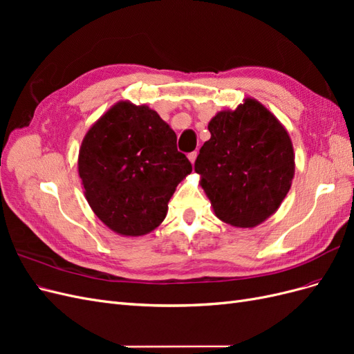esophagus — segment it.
Instances as JSON below:
<instances>
[{
	"instance_id": "34e87169",
	"label": "esophagus",
	"mask_w": 354,
	"mask_h": 354,
	"mask_svg": "<svg viewBox=\"0 0 354 354\" xmlns=\"http://www.w3.org/2000/svg\"><path fill=\"white\" fill-rule=\"evenodd\" d=\"M196 156H198V153H196V152H192V153H189V155H187V158H189V160H190V164H192V165L195 164Z\"/></svg>"
}]
</instances>
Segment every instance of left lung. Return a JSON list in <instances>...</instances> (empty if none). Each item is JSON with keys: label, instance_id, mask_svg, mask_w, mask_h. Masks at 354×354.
I'll use <instances>...</instances> for the list:
<instances>
[{"label": "left lung", "instance_id": "1", "mask_svg": "<svg viewBox=\"0 0 354 354\" xmlns=\"http://www.w3.org/2000/svg\"><path fill=\"white\" fill-rule=\"evenodd\" d=\"M211 138L195 160L199 185L214 214L251 229L281 207L295 174L291 137L281 121L252 97L208 122Z\"/></svg>", "mask_w": 354, "mask_h": 354}]
</instances>
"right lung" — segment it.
<instances>
[{
    "label": "right lung",
    "instance_id": "1",
    "mask_svg": "<svg viewBox=\"0 0 354 354\" xmlns=\"http://www.w3.org/2000/svg\"><path fill=\"white\" fill-rule=\"evenodd\" d=\"M192 173L177 136L156 111L120 100L85 133L78 174L93 212L121 236H143L164 221L168 202Z\"/></svg>",
    "mask_w": 354,
    "mask_h": 354
}]
</instances>
